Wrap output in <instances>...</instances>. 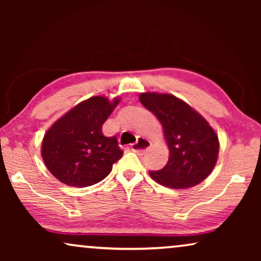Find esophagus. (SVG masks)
I'll return each instance as SVG.
<instances>
[{"instance_id": "obj_1", "label": "esophagus", "mask_w": 261, "mask_h": 261, "mask_svg": "<svg viewBox=\"0 0 261 261\" xmlns=\"http://www.w3.org/2000/svg\"><path fill=\"white\" fill-rule=\"evenodd\" d=\"M149 146H151V141L147 140V139L139 137L138 140L134 142V144L130 145V148L133 152L137 153H145V151H147Z\"/></svg>"}]
</instances>
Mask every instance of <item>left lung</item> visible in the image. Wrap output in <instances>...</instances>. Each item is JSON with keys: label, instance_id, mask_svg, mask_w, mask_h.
I'll list each match as a JSON object with an SVG mask.
<instances>
[{"label": "left lung", "instance_id": "obj_1", "mask_svg": "<svg viewBox=\"0 0 261 261\" xmlns=\"http://www.w3.org/2000/svg\"><path fill=\"white\" fill-rule=\"evenodd\" d=\"M139 98L163 124L170 149L166 165L149 171L152 179L171 189L192 188L204 180L219 154L215 130L190 106L172 95L146 92Z\"/></svg>", "mask_w": 261, "mask_h": 261}]
</instances>
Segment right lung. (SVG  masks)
Here are the masks:
<instances>
[{
    "mask_svg": "<svg viewBox=\"0 0 261 261\" xmlns=\"http://www.w3.org/2000/svg\"><path fill=\"white\" fill-rule=\"evenodd\" d=\"M119 103L94 96L57 121L45 134L41 155L62 183L85 188L105 179L123 154L116 137H106L102 126Z\"/></svg>",
    "mask_w": 261,
    "mask_h": 261,
    "instance_id": "right-lung-1",
    "label": "right lung"
}]
</instances>
